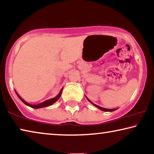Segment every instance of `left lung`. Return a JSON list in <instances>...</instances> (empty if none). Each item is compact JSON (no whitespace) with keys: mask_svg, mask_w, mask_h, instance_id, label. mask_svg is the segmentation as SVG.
Returning <instances> with one entry per match:
<instances>
[{"mask_svg":"<svg viewBox=\"0 0 154 154\" xmlns=\"http://www.w3.org/2000/svg\"><path fill=\"white\" fill-rule=\"evenodd\" d=\"M86 98H87V100H88L89 102H90V103L92 104V105L95 106V107H96L97 108H98L99 109H100V110H102V111H104V112H113V111H115V110L117 109V108H116V109H106V108L101 107H100V106H98L97 105H96V104H94V103H92V102H91L90 100H89L88 98H87V96H86Z\"/></svg>","mask_w":154,"mask_h":154,"instance_id":"8db88e82","label":"left lung"}]
</instances>
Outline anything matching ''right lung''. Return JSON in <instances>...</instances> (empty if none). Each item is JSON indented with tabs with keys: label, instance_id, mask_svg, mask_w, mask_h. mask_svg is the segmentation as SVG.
Returning a JSON list of instances; mask_svg holds the SVG:
<instances>
[{
	"label": "right lung",
	"instance_id": "1",
	"mask_svg": "<svg viewBox=\"0 0 154 154\" xmlns=\"http://www.w3.org/2000/svg\"><path fill=\"white\" fill-rule=\"evenodd\" d=\"M63 89V88L61 89V90L60 91V92H59V94H58V95L56 96V97H54V98H53L49 99V100H45V101L42 102V103L38 104V105H32V104H29V103H27V102L23 100V99L22 98H21V97H20L19 95H18L17 92H16V91H16V95H17L18 98H20V100L21 101H22L23 103H25L26 105L29 106V107H32V108H34V109H39V108H42V107H48V106H50V105H53V104H54V103H56V102L57 101L59 98H60V96H61V94H62Z\"/></svg>",
	"mask_w": 154,
	"mask_h": 154
}]
</instances>
